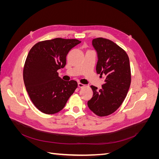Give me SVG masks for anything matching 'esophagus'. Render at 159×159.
Returning <instances> with one entry per match:
<instances>
[{
  "instance_id": "esophagus-1",
  "label": "esophagus",
  "mask_w": 159,
  "mask_h": 159,
  "mask_svg": "<svg viewBox=\"0 0 159 159\" xmlns=\"http://www.w3.org/2000/svg\"><path fill=\"white\" fill-rule=\"evenodd\" d=\"M78 87H79L80 88H82L85 87V85H84V84H81V83H78Z\"/></svg>"
}]
</instances>
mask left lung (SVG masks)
<instances>
[{"label": "left lung", "mask_w": 159, "mask_h": 159, "mask_svg": "<svg viewBox=\"0 0 159 159\" xmlns=\"http://www.w3.org/2000/svg\"><path fill=\"white\" fill-rule=\"evenodd\" d=\"M98 54L97 74L105 75L102 89L91 85L93 98L88 102L89 109L100 117L114 113L125 99L131 75L127 53L113 42L103 38L92 40Z\"/></svg>", "instance_id": "1"}]
</instances>
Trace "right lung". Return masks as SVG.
I'll return each instance as SVG.
<instances>
[{
	"label": "right lung",
	"instance_id": "1",
	"mask_svg": "<svg viewBox=\"0 0 159 159\" xmlns=\"http://www.w3.org/2000/svg\"><path fill=\"white\" fill-rule=\"evenodd\" d=\"M80 42L76 39L54 38L37 43L28 53L24 67V82L32 103L41 112H59L78 87L76 81L63 80L57 71L64 68L67 54Z\"/></svg>",
	"mask_w": 159,
	"mask_h": 159
}]
</instances>
